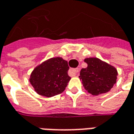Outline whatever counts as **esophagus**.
<instances>
[{
    "mask_svg": "<svg viewBox=\"0 0 134 134\" xmlns=\"http://www.w3.org/2000/svg\"><path fill=\"white\" fill-rule=\"evenodd\" d=\"M79 72V69L76 68V69H70L69 70V75L71 76H73V75H76Z\"/></svg>",
    "mask_w": 134,
    "mask_h": 134,
    "instance_id": "obj_1",
    "label": "esophagus"
}]
</instances>
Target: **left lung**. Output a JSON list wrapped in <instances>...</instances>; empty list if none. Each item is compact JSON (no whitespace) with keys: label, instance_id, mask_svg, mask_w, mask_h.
Here are the masks:
<instances>
[{"label":"left lung","instance_id":"8db88e82","mask_svg":"<svg viewBox=\"0 0 134 134\" xmlns=\"http://www.w3.org/2000/svg\"><path fill=\"white\" fill-rule=\"evenodd\" d=\"M84 62L88 66L80 70L79 77L85 89L95 96L110 91L117 80L115 68L98 58H86Z\"/></svg>","mask_w":134,"mask_h":134}]
</instances>
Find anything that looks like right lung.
<instances>
[{
    "label": "right lung",
    "instance_id": "obj_1",
    "mask_svg": "<svg viewBox=\"0 0 134 134\" xmlns=\"http://www.w3.org/2000/svg\"><path fill=\"white\" fill-rule=\"evenodd\" d=\"M69 68L67 62L62 58H51L35 68L30 82L41 96H56L64 91L71 79L67 74Z\"/></svg>",
    "mask_w": 134,
    "mask_h": 134
}]
</instances>
